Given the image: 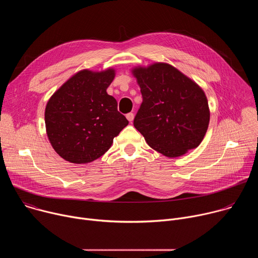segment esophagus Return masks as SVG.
<instances>
[{"mask_svg":"<svg viewBox=\"0 0 258 258\" xmlns=\"http://www.w3.org/2000/svg\"><path fill=\"white\" fill-rule=\"evenodd\" d=\"M134 117H135L134 113H127V114H126V118H127V120H128L130 122H132V121L134 120Z\"/></svg>","mask_w":258,"mask_h":258,"instance_id":"1","label":"esophagus"}]
</instances>
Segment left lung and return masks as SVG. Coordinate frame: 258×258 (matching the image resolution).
Segmentation results:
<instances>
[{
  "label": "left lung",
  "instance_id": "1",
  "mask_svg": "<svg viewBox=\"0 0 258 258\" xmlns=\"http://www.w3.org/2000/svg\"><path fill=\"white\" fill-rule=\"evenodd\" d=\"M131 72L143 97L134 125L147 144L168 158L197 148L210 120L201 87L164 62L135 66Z\"/></svg>",
  "mask_w": 258,
  "mask_h": 258
}]
</instances>
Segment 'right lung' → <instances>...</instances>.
<instances>
[{"mask_svg":"<svg viewBox=\"0 0 258 258\" xmlns=\"http://www.w3.org/2000/svg\"><path fill=\"white\" fill-rule=\"evenodd\" d=\"M115 69H83L67 80L49 99L45 109L48 139L56 153L76 164L104 155L113 139L128 124L117 111L116 100L106 90Z\"/></svg>","mask_w":258,"mask_h":258,"instance_id":"right-lung-1","label":"right lung"}]
</instances>
